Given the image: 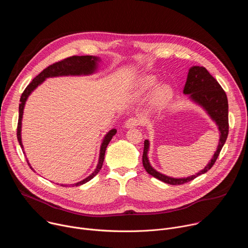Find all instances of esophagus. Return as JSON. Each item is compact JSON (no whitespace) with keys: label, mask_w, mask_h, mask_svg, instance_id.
Instances as JSON below:
<instances>
[{"label":"esophagus","mask_w":248,"mask_h":248,"mask_svg":"<svg viewBox=\"0 0 248 248\" xmlns=\"http://www.w3.org/2000/svg\"><path fill=\"white\" fill-rule=\"evenodd\" d=\"M139 124V120L136 118V117H132V118H129L126 122H125V127L127 128H132V127H135Z\"/></svg>","instance_id":"esophagus-1"}]
</instances>
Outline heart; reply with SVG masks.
Masks as SVG:
<instances>
[{
    "label": "heart",
    "instance_id": "heart-1",
    "mask_svg": "<svg viewBox=\"0 0 248 248\" xmlns=\"http://www.w3.org/2000/svg\"><path fill=\"white\" fill-rule=\"evenodd\" d=\"M156 82V79L153 77H146L140 82V89L146 90L151 88ZM172 96V89L170 85L163 84L159 86L154 93V102L160 106L165 105L167 102L170 100Z\"/></svg>",
    "mask_w": 248,
    "mask_h": 248
}]
</instances>
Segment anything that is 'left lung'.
Segmentation results:
<instances>
[{"mask_svg": "<svg viewBox=\"0 0 248 248\" xmlns=\"http://www.w3.org/2000/svg\"><path fill=\"white\" fill-rule=\"evenodd\" d=\"M184 93L189 94L190 98L193 101L201 105L207 111L211 119L219 126L221 134L217 151L215 152L213 158L211 159L209 164L196 174L184 179L170 178V176L162 174L156 170H154L151 167L147 157V152L149 149V141H144V149L142 155V164L144 169L149 174L154 176V178L172 186L184 185L186 183H188L197 178L198 175L205 173L213 167L217 158L219 157V154L226 142L229 134V104L227 94L222 88V86L219 84V82L209 74V72L204 66L194 65L190 67L187 75V79L184 88Z\"/></svg>", "mask_w": 248, "mask_h": 248, "instance_id": "1", "label": "left lung"}]
</instances>
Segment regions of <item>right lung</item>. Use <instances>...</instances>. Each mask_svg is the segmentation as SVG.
<instances>
[{
  "mask_svg": "<svg viewBox=\"0 0 248 248\" xmlns=\"http://www.w3.org/2000/svg\"><path fill=\"white\" fill-rule=\"evenodd\" d=\"M98 58L92 57V56H73V57H68L66 59H63L62 61H59L48 67H46L43 72H41L36 78H33V80L27 85V87L24 89L23 93L21 94L20 97V104H19V109H18V123H17V129H16V136L17 140L19 142L20 147L23 149L22 143H21V119H22V114H23V108H24V104L27 99V97L30 95V93L36 88L39 84H41L45 78H52V77H59V76H80V75H89L95 72L96 69V62ZM117 129H112L110 130L107 134H106L102 145L100 149V156H99V163L97 165V168L95 170L88 176V178L84 179L83 181L77 183L76 185H73L74 186H81L87 182H89L91 179H93L94 176L100 171L104 158H105V152L106 148H107L109 142L111 141L112 137L116 134ZM27 161V160H26ZM28 163V161H27ZM28 166L30 167V164L28 163ZM31 168V167H30ZM32 169V168H31ZM33 170V169H32ZM62 186H66L63 185H61Z\"/></svg>",
  "mask_w": 248,
  "mask_h": 248,
  "instance_id": "obj_1",
  "label": "right lung"
}]
</instances>
